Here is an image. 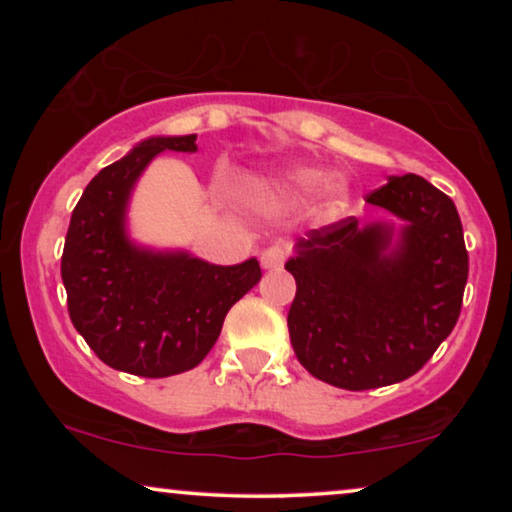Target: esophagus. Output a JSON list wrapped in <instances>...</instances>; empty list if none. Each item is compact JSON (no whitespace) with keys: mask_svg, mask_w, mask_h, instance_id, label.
Returning <instances> with one entry per match:
<instances>
[{"mask_svg":"<svg viewBox=\"0 0 512 512\" xmlns=\"http://www.w3.org/2000/svg\"><path fill=\"white\" fill-rule=\"evenodd\" d=\"M286 261V249L279 247V244H275V247H268L261 254V265L265 270H279Z\"/></svg>","mask_w":512,"mask_h":512,"instance_id":"esophagus-1","label":"esophagus"}]
</instances>
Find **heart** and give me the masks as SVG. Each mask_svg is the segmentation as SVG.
<instances>
[{"label": "heart", "instance_id": "heart-1", "mask_svg": "<svg viewBox=\"0 0 512 512\" xmlns=\"http://www.w3.org/2000/svg\"><path fill=\"white\" fill-rule=\"evenodd\" d=\"M277 193L289 198H305L319 188V214L324 219H335L349 205V181L342 174H326L312 165H289L279 170L272 179Z\"/></svg>", "mask_w": 512, "mask_h": 512}]
</instances>
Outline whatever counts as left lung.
<instances>
[{"label":"left lung","instance_id":"8db88e82","mask_svg":"<svg viewBox=\"0 0 512 512\" xmlns=\"http://www.w3.org/2000/svg\"><path fill=\"white\" fill-rule=\"evenodd\" d=\"M394 221L349 216L296 240L289 335L317 380L363 391L408 380L452 333L468 279L454 202L417 174L368 195Z\"/></svg>","mask_w":512,"mask_h":512}]
</instances>
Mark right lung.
<instances>
[{
    "label": "right lung",
    "mask_w": 512,
    "mask_h": 512,
    "mask_svg": "<svg viewBox=\"0 0 512 512\" xmlns=\"http://www.w3.org/2000/svg\"><path fill=\"white\" fill-rule=\"evenodd\" d=\"M198 135L149 137L95 174L74 207L62 251L69 319L107 366L170 377L198 366L223 319L261 279L256 258L214 265L184 249H151L128 233L139 177L158 153H195Z\"/></svg>",
    "instance_id": "right-lung-1"
}]
</instances>
